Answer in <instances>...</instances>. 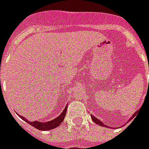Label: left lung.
Returning <instances> with one entry per match:
<instances>
[{
  "instance_id": "left-lung-1",
  "label": "left lung",
  "mask_w": 149,
  "mask_h": 149,
  "mask_svg": "<svg viewBox=\"0 0 149 149\" xmlns=\"http://www.w3.org/2000/svg\"><path fill=\"white\" fill-rule=\"evenodd\" d=\"M137 112H138V111H137ZM136 112H135L134 114L132 116V117L130 119L134 118V116H136ZM91 118H92V120H93V121L95 122V123H96L97 125H101V126H105V127H108V126H106V125H104V124H103L102 122L100 121V120H98L97 118H96V117H95V116H93V115H91Z\"/></svg>"
}]
</instances>
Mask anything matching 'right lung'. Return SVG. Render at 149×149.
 <instances>
[{
  "instance_id": "obj_1",
  "label": "right lung",
  "mask_w": 149,
  "mask_h": 149,
  "mask_svg": "<svg viewBox=\"0 0 149 149\" xmlns=\"http://www.w3.org/2000/svg\"><path fill=\"white\" fill-rule=\"evenodd\" d=\"M67 106L65 108L64 111L61 112V114L57 116L56 118L53 119L52 120L49 122H39V121H33V122H29L28 120H26V118L23 117L22 116H19L21 117L23 120L26 121L28 124H30L32 126H33L34 128H37L39 130H42V131H48V130H50V129H52V128H55L56 127H58L59 125H61L64 119H65V114H66V111H67Z\"/></svg>"
}]
</instances>
